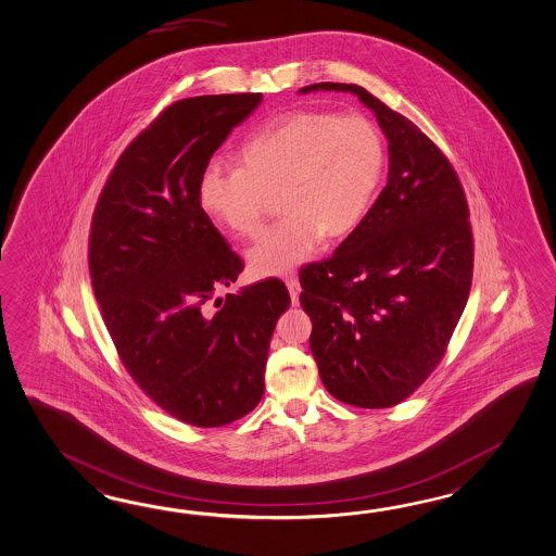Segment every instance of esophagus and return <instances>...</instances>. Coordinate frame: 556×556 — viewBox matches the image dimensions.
<instances>
[{
  "instance_id": "obj_1",
  "label": "esophagus",
  "mask_w": 556,
  "mask_h": 556,
  "mask_svg": "<svg viewBox=\"0 0 556 556\" xmlns=\"http://www.w3.org/2000/svg\"><path fill=\"white\" fill-rule=\"evenodd\" d=\"M285 283H287V289H289L291 303H293V305H299V293H301V285H299V279H296V277H287V279H285Z\"/></svg>"
}]
</instances>
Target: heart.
Segmentation results:
<instances>
[{"label":"heart","instance_id":"1","mask_svg":"<svg viewBox=\"0 0 556 556\" xmlns=\"http://www.w3.org/2000/svg\"><path fill=\"white\" fill-rule=\"evenodd\" d=\"M384 141L361 115L293 112L263 125L239 149V165L211 163L199 203L237 237L260 233L267 198L283 215L249 249L257 277L287 275L311 260L323 237L357 229L383 179Z\"/></svg>","mask_w":556,"mask_h":556}]
</instances>
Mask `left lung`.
Returning <instances> with one entry per match:
<instances>
[{"label": "left lung", "instance_id": "obj_1", "mask_svg": "<svg viewBox=\"0 0 556 556\" xmlns=\"http://www.w3.org/2000/svg\"><path fill=\"white\" fill-rule=\"evenodd\" d=\"M389 143L381 195L333 257L299 273L311 353L325 389L346 405L395 407L441 363L472 281L469 205L453 165L401 113L355 84Z\"/></svg>", "mask_w": 556, "mask_h": 556}]
</instances>
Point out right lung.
Here are the masks:
<instances>
[{
    "mask_svg": "<svg viewBox=\"0 0 556 556\" xmlns=\"http://www.w3.org/2000/svg\"><path fill=\"white\" fill-rule=\"evenodd\" d=\"M261 93L169 105L127 146L93 211L89 273L119 358L175 419L223 427L260 405L281 279L217 296L243 261L199 203V177Z\"/></svg>",
    "mask_w": 556,
    "mask_h": 556,
    "instance_id": "obj_1",
    "label": "right lung"
}]
</instances>
